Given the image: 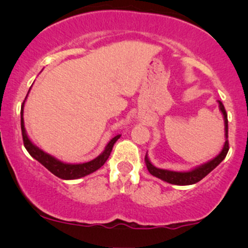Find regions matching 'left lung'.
I'll use <instances>...</instances> for the list:
<instances>
[{"label":"left lung","mask_w":248,"mask_h":248,"mask_svg":"<svg viewBox=\"0 0 248 248\" xmlns=\"http://www.w3.org/2000/svg\"><path fill=\"white\" fill-rule=\"evenodd\" d=\"M219 102V107H220L221 113L224 115V120H225V136H226V141H225L224 148L221 150L220 154L215 157L213 160L210 162H207L205 164H202L196 168V169L191 170V171H186V172H177V171H170V170H164V169H158V168L154 167L150 161L148 160L147 155L144 157V161H146V166L148 171L152 173L153 176L155 177L162 179V181L168 182L170 184H175V186H191V184L197 183V182L203 179L207 173H210L215 169L216 167L220 163L221 161L226 157L227 152H229L230 147H229V120H227V113L226 109H225L223 102L220 100Z\"/></svg>","instance_id":"1"}]
</instances>
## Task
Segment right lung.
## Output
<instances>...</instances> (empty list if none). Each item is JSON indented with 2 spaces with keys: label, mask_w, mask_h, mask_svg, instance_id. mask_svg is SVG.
Instances as JSON below:
<instances>
[{
  "label": "right lung",
  "mask_w": 248,
  "mask_h": 248,
  "mask_svg": "<svg viewBox=\"0 0 248 248\" xmlns=\"http://www.w3.org/2000/svg\"><path fill=\"white\" fill-rule=\"evenodd\" d=\"M23 107H24V101L23 104H22V109H21V129H22V136H23V143H24L25 149L28 150V153H29L35 160H37L39 163L43 164V166L46 168L49 171H51L53 175L62 179H77L94 172L95 170H98L99 168L104 166L105 162L107 161L108 157H109L110 152H112L113 149V146H114L115 142L118 141V139L120 138V135H116L115 138H113L112 140L108 142V144L106 146V148H105L104 152H102L98 157L94 158V160L86 162V163H80V164L62 163V162L58 161L57 158L53 157V156H51L49 154L43 152V150L39 149V148H37L35 144L29 140L24 128Z\"/></svg>",
  "instance_id": "1"
}]
</instances>
